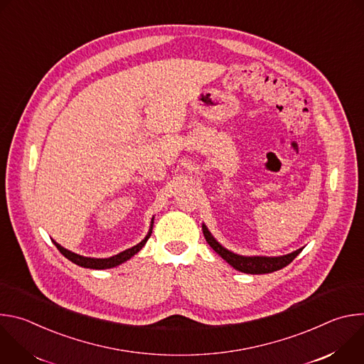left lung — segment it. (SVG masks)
<instances>
[{"label":"left lung","instance_id":"left-lung-1","mask_svg":"<svg viewBox=\"0 0 364 364\" xmlns=\"http://www.w3.org/2000/svg\"><path fill=\"white\" fill-rule=\"evenodd\" d=\"M203 235L212 246V249L219 253L225 261L232 265L235 269L245 272V274H252V275H261V274H271L275 271H279L282 268H285L287 265H289L294 259L299 255V252L302 250L298 249L292 253L284 255V256H275V257H268V256H240L236 255L228 249H225L213 236L212 233L207 230V228L203 225Z\"/></svg>","mask_w":364,"mask_h":364}]
</instances>
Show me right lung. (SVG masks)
<instances>
[{
  "label": "right lung",
  "instance_id": "right-lung-1",
  "mask_svg": "<svg viewBox=\"0 0 364 364\" xmlns=\"http://www.w3.org/2000/svg\"><path fill=\"white\" fill-rule=\"evenodd\" d=\"M152 220H154V219H152ZM151 223H154V222H151ZM151 232H152V225H151V229H149L148 235L145 236V239H144L142 242H139L138 245H135V246L131 247V249H127V250H124V252H121V253H118V255H115V256L107 257V259L85 257V256H80V255H77V253H73V252L65 249L63 246H60V245L56 243V242H53V243L56 245V247L60 250V253H62L65 257H68L69 261H72L73 264H76V265H79V267L89 268V269H108V268H114V267H118V265L127 262L128 259H131L135 253H138V252L142 249V246L146 243V240L149 239Z\"/></svg>",
  "mask_w": 364,
  "mask_h": 364
}]
</instances>
